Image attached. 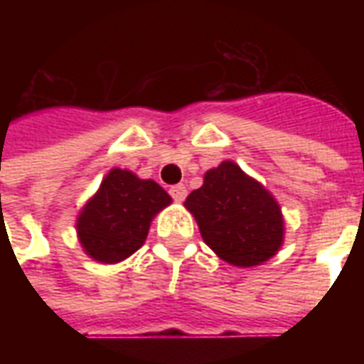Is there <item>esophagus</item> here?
<instances>
[{"instance_id": "1", "label": "esophagus", "mask_w": 364, "mask_h": 364, "mask_svg": "<svg viewBox=\"0 0 364 364\" xmlns=\"http://www.w3.org/2000/svg\"><path fill=\"white\" fill-rule=\"evenodd\" d=\"M169 195L173 197V200H185V197H187V187L183 185V183H179V185H173L171 189H169Z\"/></svg>"}]
</instances>
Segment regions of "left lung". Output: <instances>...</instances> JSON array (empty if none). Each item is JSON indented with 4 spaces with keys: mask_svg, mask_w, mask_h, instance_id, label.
I'll return each instance as SVG.
<instances>
[{
    "mask_svg": "<svg viewBox=\"0 0 364 364\" xmlns=\"http://www.w3.org/2000/svg\"><path fill=\"white\" fill-rule=\"evenodd\" d=\"M185 206L197 218L205 244L236 267L259 265L281 247V208L234 161L206 171L203 187L191 193Z\"/></svg>",
    "mask_w": 364,
    "mask_h": 364,
    "instance_id": "8db88e82",
    "label": "left lung"
}]
</instances>
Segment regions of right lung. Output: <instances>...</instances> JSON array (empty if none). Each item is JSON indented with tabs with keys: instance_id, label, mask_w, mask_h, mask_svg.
Wrapping results in <instances>:
<instances>
[{
	"instance_id": "obj_1",
	"label": "right lung",
	"mask_w": 364,
	"mask_h": 364,
	"mask_svg": "<svg viewBox=\"0 0 364 364\" xmlns=\"http://www.w3.org/2000/svg\"><path fill=\"white\" fill-rule=\"evenodd\" d=\"M171 197L151 179L111 169L77 218V236L95 261L119 263L144 244L150 222Z\"/></svg>"
}]
</instances>
